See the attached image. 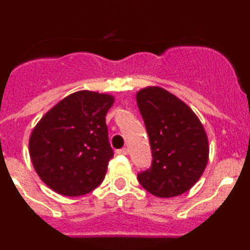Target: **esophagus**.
I'll return each mask as SVG.
<instances>
[{"label":"esophagus","mask_w":250,"mask_h":250,"mask_svg":"<svg viewBox=\"0 0 250 250\" xmlns=\"http://www.w3.org/2000/svg\"><path fill=\"white\" fill-rule=\"evenodd\" d=\"M116 154H119V155H127V154H129V150H127L126 147H123V149L116 150Z\"/></svg>","instance_id":"obj_1"}]
</instances>
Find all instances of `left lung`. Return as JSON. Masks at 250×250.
Returning <instances> with one entry per match:
<instances>
[{
  "mask_svg": "<svg viewBox=\"0 0 250 250\" xmlns=\"http://www.w3.org/2000/svg\"><path fill=\"white\" fill-rule=\"evenodd\" d=\"M151 147V167L138 180L152 195L173 198L184 194L204 173L209 144L204 126L193 110L159 86L136 94Z\"/></svg>",
  "mask_w": 250,
  "mask_h": 250,
  "instance_id": "obj_1",
  "label": "left lung"
}]
</instances>
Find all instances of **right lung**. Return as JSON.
I'll list each match as a JSON object with an SVG mask.
<instances>
[{
  "label": "right lung",
  "instance_id": "right-lung-1",
  "mask_svg": "<svg viewBox=\"0 0 250 250\" xmlns=\"http://www.w3.org/2000/svg\"><path fill=\"white\" fill-rule=\"evenodd\" d=\"M114 96L77 91L48 110L31 132L30 158L40 179L56 193L80 196L103 183L114 156L105 116Z\"/></svg>",
  "mask_w": 250,
  "mask_h": 250
}]
</instances>
